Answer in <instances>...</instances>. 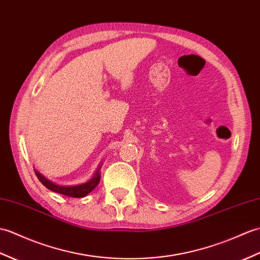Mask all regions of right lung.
<instances>
[{"mask_svg": "<svg viewBox=\"0 0 260 260\" xmlns=\"http://www.w3.org/2000/svg\"><path fill=\"white\" fill-rule=\"evenodd\" d=\"M100 170H101V168H99V171L96 172V174L94 175V177L90 180H88L87 183L82 184V185H76V186H59V185H56V184L50 182V180L46 179L44 176H42V175L39 172H36V171H34V172L36 174V176H38L40 182L50 190L58 192V194H62V195H65V196H69V197L81 198V197H84V196H86L87 194H89V192L92 191L95 188V187L99 185L100 179H101Z\"/></svg>", "mask_w": 260, "mask_h": 260, "instance_id": "obj_1", "label": "right lung"}]
</instances>
